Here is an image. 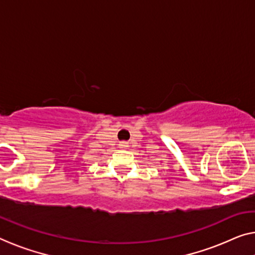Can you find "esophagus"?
I'll return each mask as SVG.
<instances>
[{"instance_id": "34e87169", "label": "esophagus", "mask_w": 255, "mask_h": 255, "mask_svg": "<svg viewBox=\"0 0 255 255\" xmlns=\"http://www.w3.org/2000/svg\"><path fill=\"white\" fill-rule=\"evenodd\" d=\"M119 147H120V149H126V147H128V143L127 142H120Z\"/></svg>"}]
</instances>
